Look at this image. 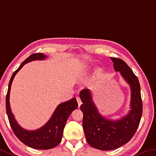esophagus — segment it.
<instances>
[{"label":"esophagus","instance_id":"1","mask_svg":"<svg viewBox=\"0 0 156 156\" xmlns=\"http://www.w3.org/2000/svg\"><path fill=\"white\" fill-rule=\"evenodd\" d=\"M76 100H77V102L78 103V107H80V105L82 104V101H81L80 97H78V96H77V97H76Z\"/></svg>","mask_w":156,"mask_h":156}]
</instances>
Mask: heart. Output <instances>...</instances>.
<instances>
[{"label":"heart","instance_id":"heart-1","mask_svg":"<svg viewBox=\"0 0 156 156\" xmlns=\"http://www.w3.org/2000/svg\"><path fill=\"white\" fill-rule=\"evenodd\" d=\"M101 75V71L100 70H98L96 71V76H100Z\"/></svg>","mask_w":156,"mask_h":156}]
</instances>
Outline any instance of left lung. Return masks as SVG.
Wrapping results in <instances>:
<instances>
[{"label": "left lung", "instance_id": "left-lung-1", "mask_svg": "<svg viewBox=\"0 0 156 156\" xmlns=\"http://www.w3.org/2000/svg\"><path fill=\"white\" fill-rule=\"evenodd\" d=\"M115 71H119L131 90L130 110L119 119H107L98 113L92 101L90 90L80 92L83 104V126L86 140L91 147L103 151L117 149L131 140L139 126L142 115V101L139 80L127 64L122 59L110 58Z\"/></svg>", "mask_w": 156, "mask_h": 156}]
</instances>
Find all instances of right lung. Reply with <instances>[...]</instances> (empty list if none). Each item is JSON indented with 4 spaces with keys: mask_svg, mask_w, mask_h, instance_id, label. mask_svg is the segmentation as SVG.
Here are the masks:
<instances>
[{
    "mask_svg": "<svg viewBox=\"0 0 156 156\" xmlns=\"http://www.w3.org/2000/svg\"><path fill=\"white\" fill-rule=\"evenodd\" d=\"M46 58V55L43 53H34L23 62L19 67L12 74L6 96L7 115L14 133L24 144L33 149L41 150L50 149L60 144L68 117L74 110L77 109L78 105L76 98H73L68 101L60 103L56 108L48 122L42 127L35 130L24 129L16 122L9 105V93L12 80L25 64L34 60H45Z\"/></svg>",
    "mask_w": 156,
    "mask_h": 156,
    "instance_id": "1",
    "label": "right lung"
}]
</instances>
